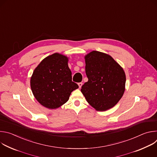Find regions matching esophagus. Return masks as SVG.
I'll return each instance as SVG.
<instances>
[{"mask_svg": "<svg viewBox=\"0 0 157 157\" xmlns=\"http://www.w3.org/2000/svg\"><path fill=\"white\" fill-rule=\"evenodd\" d=\"M82 85V82H79V83H78V86H79V89L81 87Z\"/></svg>", "mask_w": 157, "mask_h": 157, "instance_id": "1", "label": "esophagus"}]
</instances>
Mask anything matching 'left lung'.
Listing matches in <instances>:
<instances>
[{"label":"left lung","mask_w":157,"mask_h":157,"mask_svg":"<svg viewBox=\"0 0 157 157\" xmlns=\"http://www.w3.org/2000/svg\"><path fill=\"white\" fill-rule=\"evenodd\" d=\"M88 81L81 91L87 102L98 111L117 104L124 91L126 77L120 64L106 53L93 51L84 56Z\"/></svg>","instance_id":"8db88e82"}]
</instances>
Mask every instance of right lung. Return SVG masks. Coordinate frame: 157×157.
Wrapping results in <instances>:
<instances>
[{
	"label": "right lung",
	"mask_w": 157,
	"mask_h": 157,
	"mask_svg": "<svg viewBox=\"0 0 157 157\" xmlns=\"http://www.w3.org/2000/svg\"><path fill=\"white\" fill-rule=\"evenodd\" d=\"M68 58L58 53L44 58L34 70L30 79L32 91L37 101L50 109L59 107L79 87L72 81Z\"/></svg>",
	"instance_id": "add662e5"
}]
</instances>
